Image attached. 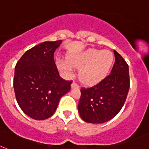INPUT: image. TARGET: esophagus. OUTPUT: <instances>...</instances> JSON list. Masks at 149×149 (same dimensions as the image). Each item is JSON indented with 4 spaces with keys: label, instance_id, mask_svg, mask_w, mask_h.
I'll list each match as a JSON object with an SVG mask.
<instances>
[{
    "label": "esophagus",
    "instance_id": "34e87169",
    "mask_svg": "<svg viewBox=\"0 0 149 149\" xmlns=\"http://www.w3.org/2000/svg\"><path fill=\"white\" fill-rule=\"evenodd\" d=\"M71 88H79V85L77 83L72 82V84H71Z\"/></svg>",
    "mask_w": 149,
    "mask_h": 149
}]
</instances>
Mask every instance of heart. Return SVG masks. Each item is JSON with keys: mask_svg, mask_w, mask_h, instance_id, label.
<instances>
[{"mask_svg": "<svg viewBox=\"0 0 149 149\" xmlns=\"http://www.w3.org/2000/svg\"><path fill=\"white\" fill-rule=\"evenodd\" d=\"M113 63V56L108 50L91 49L81 54H71L68 60H56L58 69L70 77L75 68L80 69L79 79L87 86H94L107 77Z\"/></svg>", "mask_w": 149, "mask_h": 149, "instance_id": "1", "label": "heart"}]
</instances>
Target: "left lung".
<instances>
[{
    "instance_id": "1",
    "label": "left lung",
    "mask_w": 149,
    "mask_h": 149,
    "mask_svg": "<svg viewBox=\"0 0 149 149\" xmlns=\"http://www.w3.org/2000/svg\"><path fill=\"white\" fill-rule=\"evenodd\" d=\"M115 63L111 73L100 83L81 89L78 111L83 120L103 123L114 118L122 109L129 89V66L114 50Z\"/></svg>"
}]
</instances>
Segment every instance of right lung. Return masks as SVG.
<instances>
[{
    "mask_svg": "<svg viewBox=\"0 0 149 149\" xmlns=\"http://www.w3.org/2000/svg\"><path fill=\"white\" fill-rule=\"evenodd\" d=\"M62 40L46 41L32 47L15 66L14 89L23 112L36 120L52 116L63 95L70 90L72 81L60 77L54 52Z\"/></svg>",
    "mask_w": 149,
    "mask_h": 149,
    "instance_id": "obj_1",
    "label": "right lung"
}]
</instances>
